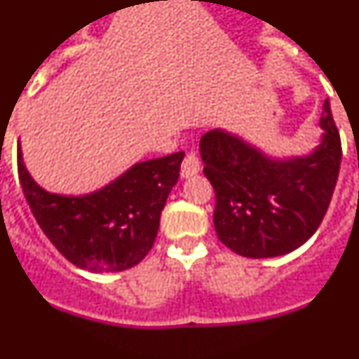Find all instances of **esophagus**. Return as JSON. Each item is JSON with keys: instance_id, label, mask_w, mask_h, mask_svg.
<instances>
[{"instance_id": "34e87169", "label": "esophagus", "mask_w": 359, "mask_h": 359, "mask_svg": "<svg viewBox=\"0 0 359 359\" xmlns=\"http://www.w3.org/2000/svg\"><path fill=\"white\" fill-rule=\"evenodd\" d=\"M199 169H201V160H199L198 152L190 151L182 163V177L194 176L199 172Z\"/></svg>"}]
</instances>
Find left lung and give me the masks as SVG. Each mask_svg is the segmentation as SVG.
<instances>
[{"label":"left lung","mask_w":359,"mask_h":359,"mask_svg":"<svg viewBox=\"0 0 359 359\" xmlns=\"http://www.w3.org/2000/svg\"><path fill=\"white\" fill-rule=\"evenodd\" d=\"M320 128L322 142L315 151L286 160L266 156L223 129L203 135V172L215 192L214 226L231 252L250 259L286 255L318 230L341 161L329 100Z\"/></svg>","instance_id":"1"}]
</instances>
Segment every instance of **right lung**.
Wrapping results in <instances>:
<instances>
[{
    "instance_id": "add662e5",
    "label": "right lung",
    "mask_w": 359,
    "mask_h": 359,
    "mask_svg": "<svg viewBox=\"0 0 359 359\" xmlns=\"http://www.w3.org/2000/svg\"><path fill=\"white\" fill-rule=\"evenodd\" d=\"M185 152L140 161L93 194L61 196L28 174L21 147L18 172L37 224L72 264L93 273L123 271L144 261L160 215L180 177Z\"/></svg>"
}]
</instances>
